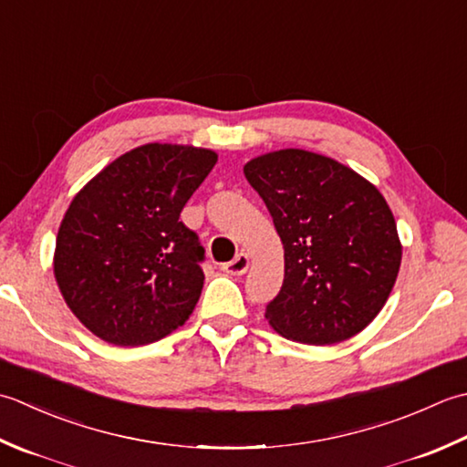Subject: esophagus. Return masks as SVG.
Here are the masks:
<instances>
[{"instance_id":"34e87169","label":"esophagus","mask_w":467,"mask_h":467,"mask_svg":"<svg viewBox=\"0 0 467 467\" xmlns=\"http://www.w3.org/2000/svg\"><path fill=\"white\" fill-rule=\"evenodd\" d=\"M250 268V258H247V254H237L232 262L223 264V272L230 274V275H242Z\"/></svg>"}]
</instances>
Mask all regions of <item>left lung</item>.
<instances>
[{
    "label": "left lung",
    "instance_id": "left-lung-1",
    "mask_svg": "<svg viewBox=\"0 0 467 467\" xmlns=\"http://www.w3.org/2000/svg\"><path fill=\"white\" fill-rule=\"evenodd\" d=\"M284 244V284L265 304L282 337L335 345L385 306L401 244L385 197L335 159L284 149L244 167Z\"/></svg>",
    "mask_w": 467,
    "mask_h": 467
}]
</instances>
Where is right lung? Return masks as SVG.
Segmentation results:
<instances>
[{
  "label": "right lung",
  "instance_id": "1",
  "mask_svg": "<svg viewBox=\"0 0 467 467\" xmlns=\"http://www.w3.org/2000/svg\"><path fill=\"white\" fill-rule=\"evenodd\" d=\"M215 163L213 150L150 142L112 161L72 199L54 274L76 318L99 338L149 345L193 312L205 250L179 215Z\"/></svg>",
  "mask_w": 467,
  "mask_h": 467
}]
</instances>
